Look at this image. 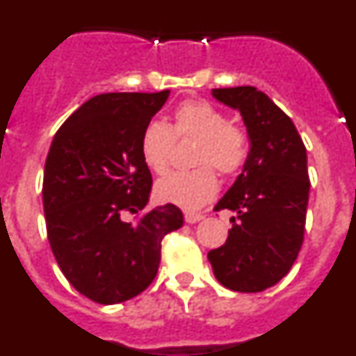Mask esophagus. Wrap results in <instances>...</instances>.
Listing matches in <instances>:
<instances>
[{"mask_svg": "<svg viewBox=\"0 0 356 356\" xmlns=\"http://www.w3.org/2000/svg\"><path fill=\"white\" fill-rule=\"evenodd\" d=\"M201 219H205V216H203V213L185 212V221H187L188 225H194V222H200Z\"/></svg>", "mask_w": 356, "mask_h": 356, "instance_id": "34e87169", "label": "esophagus"}]
</instances>
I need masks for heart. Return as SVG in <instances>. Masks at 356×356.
I'll return each instance as SVG.
<instances>
[{
	"label": "heart",
	"mask_w": 356,
	"mask_h": 356,
	"mask_svg": "<svg viewBox=\"0 0 356 356\" xmlns=\"http://www.w3.org/2000/svg\"><path fill=\"white\" fill-rule=\"evenodd\" d=\"M178 140H197L193 171L171 172L156 184L155 194L163 203L181 209H200L219 191V178L237 176L250 159V134L242 124L229 121L228 114L205 99H187L176 106L172 127L149 121L140 135V156L155 175L171 168L172 149Z\"/></svg>",
	"instance_id": "obj_1"
}]
</instances>
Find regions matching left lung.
<instances>
[{"label": "left lung", "mask_w": 356, "mask_h": 356, "mask_svg": "<svg viewBox=\"0 0 356 356\" xmlns=\"http://www.w3.org/2000/svg\"><path fill=\"white\" fill-rule=\"evenodd\" d=\"M212 94L241 112L251 151L244 171L213 209L234 210L237 217L209 260L217 282L229 291L262 292L291 271L303 244L307 147L291 118L262 90L244 85Z\"/></svg>", "instance_id": "8db88e82"}]
</instances>
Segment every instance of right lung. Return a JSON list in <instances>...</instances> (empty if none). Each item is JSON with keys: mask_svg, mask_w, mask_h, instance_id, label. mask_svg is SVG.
Returning <instances> with one entry per match:
<instances>
[{"mask_svg": "<svg viewBox=\"0 0 356 356\" xmlns=\"http://www.w3.org/2000/svg\"><path fill=\"white\" fill-rule=\"evenodd\" d=\"M169 92L94 96L53 137L42 181L48 241L69 284L94 303H122L146 291L162 238L184 226L175 205L144 212L153 178L140 135ZM128 213L138 216L131 223Z\"/></svg>", "mask_w": 356, "mask_h": 356, "instance_id": "1", "label": "right lung"}]
</instances>
